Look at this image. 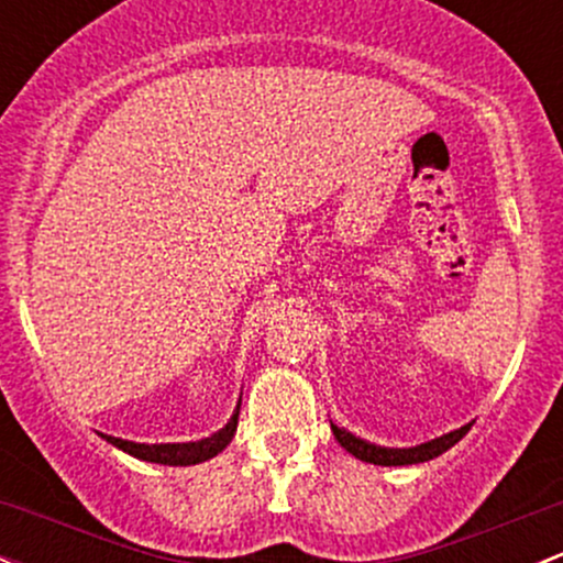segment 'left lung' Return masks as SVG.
I'll use <instances>...</instances> for the list:
<instances>
[{
  "label": "left lung",
  "mask_w": 563,
  "mask_h": 563,
  "mask_svg": "<svg viewBox=\"0 0 563 563\" xmlns=\"http://www.w3.org/2000/svg\"><path fill=\"white\" fill-rule=\"evenodd\" d=\"M333 438L339 441V446L347 449V452L361 462H372V465H385V467H400V465H419V462H430L435 456H441L443 452L454 446L456 441H462L471 424L465 428L446 432V435H438L432 441L419 443V446H409V449H390V446H376L372 441H363V438L352 435L350 430L339 428V424L331 422Z\"/></svg>",
  "instance_id": "1"
}]
</instances>
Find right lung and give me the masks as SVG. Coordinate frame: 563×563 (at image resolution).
<instances>
[{
  "mask_svg": "<svg viewBox=\"0 0 563 563\" xmlns=\"http://www.w3.org/2000/svg\"><path fill=\"white\" fill-rule=\"evenodd\" d=\"M238 417H240V404L238 409L232 411L230 422L224 424L219 432L213 435L200 438V441H187V443H135V441H122V438L114 435H103L101 438L111 446L122 449L125 454L135 456V460H144V462H154V465H200V462L213 460L216 454L224 452L227 446L232 443L234 430H238Z\"/></svg>",
  "mask_w": 563,
  "mask_h": 563,
  "instance_id": "add662e5",
  "label": "right lung"
}]
</instances>
